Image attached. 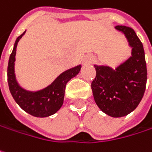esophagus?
I'll return each instance as SVG.
<instances>
[{"label": "esophagus", "mask_w": 152, "mask_h": 152, "mask_svg": "<svg viewBox=\"0 0 152 152\" xmlns=\"http://www.w3.org/2000/svg\"><path fill=\"white\" fill-rule=\"evenodd\" d=\"M93 61V57L92 56H86L85 59L83 60V64L84 65H89Z\"/></svg>", "instance_id": "34e87169"}]
</instances>
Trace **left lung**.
<instances>
[{"label":"left lung","instance_id":"obj_1","mask_svg":"<svg viewBox=\"0 0 152 152\" xmlns=\"http://www.w3.org/2000/svg\"><path fill=\"white\" fill-rule=\"evenodd\" d=\"M115 28L125 35L132 48V56L115 70L94 65L96 77L92 82L94 100L105 114L120 118L134 111L145 91L147 69L143 44L135 31L125 26Z\"/></svg>","mask_w":152,"mask_h":152}]
</instances>
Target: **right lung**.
<instances>
[{"label":"right lung","instance_id":"right-lung-1","mask_svg":"<svg viewBox=\"0 0 152 152\" xmlns=\"http://www.w3.org/2000/svg\"><path fill=\"white\" fill-rule=\"evenodd\" d=\"M25 33L26 31L16 39L14 49L9 57L7 66L8 87L15 102L26 113L37 118L48 117L57 113L62 106L66 83L80 72L81 66L79 65L65 71L51 85L42 90L30 92L23 89L16 81L15 74V61L17 44Z\"/></svg>","mask_w":152,"mask_h":152}]
</instances>
